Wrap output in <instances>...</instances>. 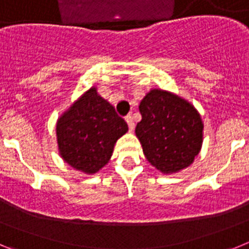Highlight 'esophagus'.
Masks as SVG:
<instances>
[{
  "label": "esophagus",
  "instance_id": "34e87169",
  "mask_svg": "<svg viewBox=\"0 0 249 249\" xmlns=\"http://www.w3.org/2000/svg\"><path fill=\"white\" fill-rule=\"evenodd\" d=\"M124 120H126L127 124H128L129 131H133V128H135V122H133V118H132L131 114L126 116V117H124Z\"/></svg>",
  "mask_w": 249,
  "mask_h": 249
}]
</instances>
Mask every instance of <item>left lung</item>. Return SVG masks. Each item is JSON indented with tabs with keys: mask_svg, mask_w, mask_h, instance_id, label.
<instances>
[{
	"mask_svg": "<svg viewBox=\"0 0 249 249\" xmlns=\"http://www.w3.org/2000/svg\"><path fill=\"white\" fill-rule=\"evenodd\" d=\"M142 120L136 136L152 166L163 173L190 166L202 146L203 123L191 103L160 89H152L140 105Z\"/></svg>",
	"mask_w": 249,
	"mask_h": 249,
	"instance_id": "obj_1",
	"label": "left lung"
}]
</instances>
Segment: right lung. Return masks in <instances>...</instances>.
I'll use <instances>...</instances> for the list:
<instances>
[{
  "label": "right lung",
  "instance_id": "right-lung-1",
  "mask_svg": "<svg viewBox=\"0 0 249 249\" xmlns=\"http://www.w3.org/2000/svg\"><path fill=\"white\" fill-rule=\"evenodd\" d=\"M127 131L124 120L96 89L86 92L59 118L56 128L63 160L86 173L97 172L108 162L116 141Z\"/></svg>",
  "mask_w": 249,
  "mask_h": 249
}]
</instances>
